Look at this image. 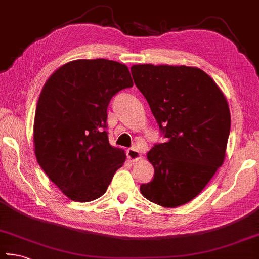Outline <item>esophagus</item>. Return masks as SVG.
Instances as JSON below:
<instances>
[{"label": "esophagus", "mask_w": 259, "mask_h": 259, "mask_svg": "<svg viewBox=\"0 0 259 259\" xmlns=\"http://www.w3.org/2000/svg\"><path fill=\"white\" fill-rule=\"evenodd\" d=\"M126 155H128V157H129L130 161H133V162L139 161V159L142 158V156H143V155L140 154L139 150L136 148V147H133V148H130V149L126 150Z\"/></svg>", "instance_id": "esophagus-1"}]
</instances>
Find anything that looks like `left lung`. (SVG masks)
<instances>
[{
	"label": "left lung",
	"mask_w": 259,
	"mask_h": 259,
	"mask_svg": "<svg viewBox=\"0 0 259 259\" xmlns=\"http://www.w3.org/2000/svg\"><path fill=\"white\" fill-rule=\"evenodd\" d=\"M131 73L166 138L147 153L154 179L140 192L154 204L179 207L198 196L224 162L231 126L227 97L196 67L135 64Z\"/></svg>",
	"instance_id": "1"
}]
</instances>
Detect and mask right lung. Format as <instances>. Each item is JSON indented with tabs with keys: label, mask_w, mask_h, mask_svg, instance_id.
<instances>
[{
	"label": "right lung",
	"mask_w": 259,
	"mask_h": 259,
	"mask_svg": "<svg viewBox=\"0 0 259 259\" xmlns=\"http://www.w3.org/2000/svg\"><path fill=\"white\" fill-rule=\"evenodd\" d=\"M133 86L128 67L106 59L70 61L46 80L36 106L34 150L71 200L100 198L124 164V150L109 143L106 111L116 93Z\"/></svg>",
	"instance_id": "add662e5"
}]
</instances>
